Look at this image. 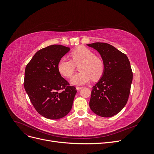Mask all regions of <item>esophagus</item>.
Masks as SVG:
<instances>
[{"instance_id": "esophagus-1", "label": "esophagus", "mask_w": 154, "mask_h": 154, "mask_svg": "<svg viewBox=\"0 0 154 154\" xmlns=\"http://www.w3.org/2000/svg\"><path fill=\"white\" fill-rule=\"evenodd\" d=\"M83 88L82 87H80V86H77V87H76V89H77V90H80L81 88Z\"/></svg>"}]
</instances>
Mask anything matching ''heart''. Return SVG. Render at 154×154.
Returning <instances> with one entry per match:
<instances>
[{"instance_id": "obj_1", "label": "heart", "mask_w": 154, "mask_h": 154, "mask_svg": "<svg viewBox=\"0 0 154 154\" xmlns=\"http://www.w3.org/2000/svg\"><path fill=\"white\" fill-rule=\"evenodd\" d=\"M71 60L66 57L60 58L58 63V69L60 74L66 78H70L79 66L80 72L71 78V83L74 85H83L91 79L96 81L103 76L105 64L103 60L95 56L94 53L85 47L80 46L74 49L70 54Z\"/></svg>"}]
</instances>
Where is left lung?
Instances as JSON below:
<instances>
[{
	"instance_id": "left-lung-1",
	"label": "left lung",
	"mask_w": 154,
	"mask_h": 154,
	"mask_svg": "<svg viewBox=\"0 0 154 154\" xmlns=\"http://www.w3.org/2000/svg\"><path fill=\"white\" fill-rule=\"evenodd\" d=\"M87 45L98 51L105 64L103 76L92 87L90 108L101 117H112L124 108L128 100L133 78L130 61L127 55L109 44Z\"/></svg>"
}]
</instances>
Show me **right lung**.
<instances>
[{
    "label": "right lung",
    "instance_id": "add662e5",
    "mask_svg": "<svg viewBox=\"0 0 154 154\" xmlns=\"http://www.w3.org/2000/svg\"><path fill=\"white\" fill-rule=\"evenodd\" d=\"M69 48L52 45L35 53L25 69L24 86L38 112L50 119H58L71 111L77 91L62 77L58 63Z\"/></svg>",
    "mask_w": 154,
    "mask_h": 154
}]
</instances>
